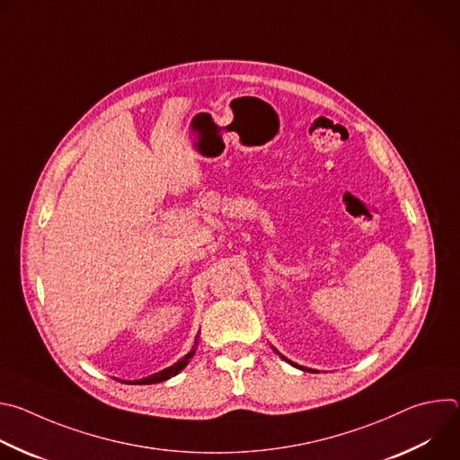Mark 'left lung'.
Segmentation results:
<instances>
[{
	"instance_id": "left-lung-1",
	"label": "left lung",
	"mask_w": 460,
	"mask_h": 460,
	"mask_svg": "<svg viewBox=\"0 0 460 460\" xmlns=\"http://www.w3.org/2000/svg\"><path fill=\"white\" fill-rule=\"evenodd\" d=\"M282 358H284V360H288L286 357H282ZM288 362H289V360H288ZM289 364H293V362H289ZM293 366H295V367H300V366H296V364H293ZM300 369H304V371H311V369H307V367H300Z\"/></svg>"
}]
</instances>
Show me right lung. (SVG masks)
<instances>
[{"label": "right lung", "mask_w": 460, "mask_h": 460, "mask_svg": "<svg viewBox=\"0 0 460 460\" xmlns=\"http://www.w3.org/2000/svg\"><path fill=\"white\" fill-rule=\"evenodd\" d=\"M192 355H194V349H192L190 353H187L181 360H178L174 366H171V367H167V369H164V371H160V373H155V375H151V376H147V378L137 380L135 384H156V382H164V380L174 376L176 373H180V371L187 366V362L192 358Z\"/></svg>", "instance_id": "1"}]
</instances>
